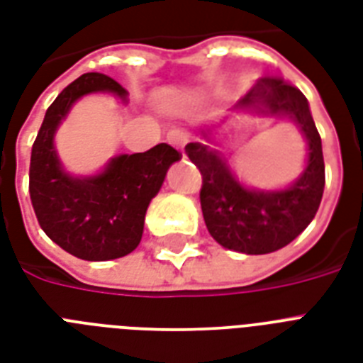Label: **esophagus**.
<instances>
[{"label":"esophagus","instance_id":"34e87169","mask_svg":"<svg viewBox=\"0 0 363 363\" xmlns=\"http://www.w3.org/2000/svg\"><path fill=\"white\" fill-rule=\"evenodd\" d=\"M167 141H169L173 147L179 148V150L182 152V156H184V145L190 141V135H188V131H184V130H173V131H169Z\"/></svg>","mask_w":363,"mask_h":363}]
</instances>
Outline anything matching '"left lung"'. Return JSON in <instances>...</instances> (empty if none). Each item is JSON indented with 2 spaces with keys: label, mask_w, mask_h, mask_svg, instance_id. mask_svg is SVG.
Wrapping results in <instances>:
<instances>
[{
  "label": "left lung",
  "mask_w": 363,
  "mask_h": 363,
  "mask_svg": "<svg viewBox=\"0 0 363 363\" xmlns=\"http://www.w3.org/2000/svg\"><path fill=\"white\" fill-rule=\"evenodd\" d=\"M235 109L256 115L286 116L307 141L303 173L286 190L264 192L242 186L218 150L188 143L186 154L201 173L199 201L205 224L216 242L245 254H267L286 247L315 218L324 194L322 141L309 104L298 88L277 77H262L238 101ZM209 139L211 130H201Z\"/></svg>",
  "instance_id": "8db88e82"
}]
</instances>
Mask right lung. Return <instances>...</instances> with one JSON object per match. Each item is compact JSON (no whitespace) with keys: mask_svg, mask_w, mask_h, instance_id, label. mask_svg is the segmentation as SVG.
<instances>
[{"mask_svg":"<svg viewBox=\"0 0 363 363\" xmlns=\"http://www.w3.org/2000/svg\"><path fill=\"white\" fill-rule=\"evenodd\" d=\"M92 92H111L124 101L128 96L104 73H84L60 92L31 148L30 198L39 226L58 247L81 259L105 262L135 250L148 203L181 152L160 143L147 152L116 156L99 175H67L54 148V133L71 105Z\"/></svg>","mask_w":363,"mask_h":363,"instance_id":"add662e5","label":"right lung"}]
</instances>
